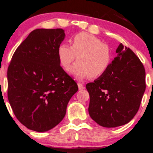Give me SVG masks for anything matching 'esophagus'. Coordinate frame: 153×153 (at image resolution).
Masks as SVG:
<instances>
[{"mask_svg":"<svg viewBox=\"0 0 153 153\" xmlns=\"http://www.w3.org/2000/svg\"><path fill=\"white\" fill-rule=\"evenodd\" d=\"M78 89L80 91H81V90H83V89H85V87H84V85H82V83H80V82H79V83L78 84Z\"/></svg>","mask_w":153,"mask_h":153,"instance_id":"34e87169","label":"esophagus"}]
</instances>
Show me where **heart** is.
I'll use <instances>...</instances> for the list:
<instances>
[{
  "mask_svg": "<svg viewBox=\"0 0 153 153\" xmlns=\"http://www.w3.org/2000/svg\"><path fill=\"white\" fill-rule=\"evenodd\" d=\"M71 46L62 44L57 49L61 66L68 70L77 57L70 73L78 80L89 76L96 78L108 71L113 59L110 47L99 38L88 33H79L71 40Z\"/></svg>",
  "mask_w": 153,
  "mask_h": 153,
  "instance_id": "obj_1",
  "label": "heart"
}]
</instances>
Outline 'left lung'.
Wrapping results in <instances>:
<instances>
[{"instance_id": "obj_1", "label": "left lung", "mask_w": 153, "mask_h": 153, "mask_svg": "<svg viewBox=\"0 0 153 153\" xmlns=\"http://www.w3.org/2000/svg\"><path fill=\"white\" fill-rule=\"evenodd\" d=\"M108 71L86 85L90 96L88 112L103 127L129 122L138 111L145 88V71L129 48L120 44Z\"/></svg>"}]
</instances>
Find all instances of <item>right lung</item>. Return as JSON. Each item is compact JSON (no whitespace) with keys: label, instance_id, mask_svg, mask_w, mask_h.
Masks as SVG:
<instances>
[{"label":"right lung","instance_id":"add662e5","mask_svg":"<svg viewBox=\"0 0 153 153\" xmlns=\"http://www.w3.org/2000/svg\"><path fill=\"white\" fill-rule=\"evenodd\" d=\"M62 29L31 31L15 51L8 66V99L18 120L44 132L62 120L78 85L61 68L57 49Z\"/></svg>","mask_w":153,"mask_h":153}]
</instances>
